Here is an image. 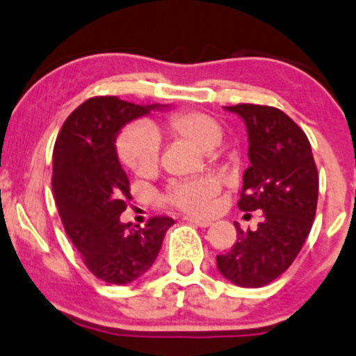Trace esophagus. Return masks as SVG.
<instances>
[{
	"label": "esophagus",
	"instance_id": "esophagus-1",
	"mask_svg": "<svg viewBox=\"0 0 356 356\" xmlns=\"http://www.w3.org/2000/svg\"><path fill=\"white\" fill-rule=\"evenodd\" d=\"M186 222L191 223V225L201 227V228H207L211 225V222H209V220H200V218H186Z\"/></svg>",
	"mask_w": 356,
	"mask_h": 356
}]
</instances>
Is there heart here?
<instances>
[{"mask_svg":"<svg viewBox=\"0 0 356 356\" xmlns=\"http://www.w3.org/2000/svg\"><path fill=\"white\" fill-rule=\"evenodd\" d=\"M162 138L184 140L196 148L209 152L218 147L223 128L213 115L201 111H175L160 121L145 126H131L115 140V152L126 168L138 177H148L159 167ZM215 159H220L218 155ZM218 184L213 179L197 177L172 182L160 201L167 208L191 216H207L213 211Z\"/></svg>","mask_w":356,"mask_h":356,"instance_id":"b5f03b06","label":"heart"}]
</instances>
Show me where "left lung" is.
<instances>
[{"instance_id":"left-lung-1","label":"left lung","mask_w":356,"mask_h":356,"mask_svg":"<svg viewBox=\"0 0 356 356\" xmlns=\"http://www.w3.org/2000/svg\"><path fill=\"white\" fill-rule=\"evenodd\" d=\"M244 119L250 167L244 172L241 211H263L256 230L237 228V242L216 256L220 273L238 286L259 288L285 273L316 218L319 174L309 138L271 106L227 107ZM250 215V213H245Z\"/></svg>"}]
</instances>
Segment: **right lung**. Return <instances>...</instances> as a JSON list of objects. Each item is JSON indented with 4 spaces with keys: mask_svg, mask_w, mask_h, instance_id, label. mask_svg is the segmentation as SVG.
Here are the masks:
<instances>
[{
    "mask_svg": "<svg viewBox=\"0 0 356 356\" xmlns=\"http://www.w3.org/2000/svg\"><path fill=\"white\" fill-rule=\"evenodd\" d=\"M155 107L92 97L71 112L56 138L52 193L63 227L88 271L109 285L143 276L174 225L168 216H153L143 228L119 220L131 193L115 153V136L126 122Z\"/></svg>",
    "mask_w": 356,
    "mask_h": 356,
    "instance_id": "1",
    "label": "right lung"
}]
</instances>
